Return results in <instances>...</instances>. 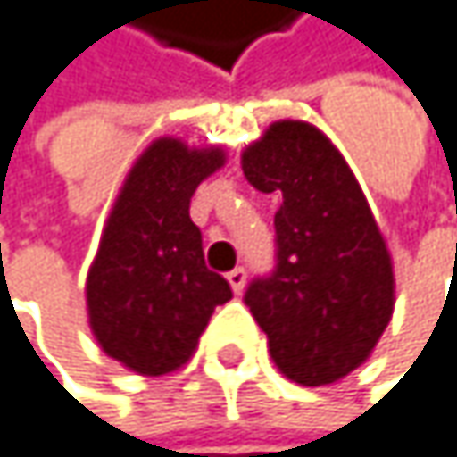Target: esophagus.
I'll return each mask as SVG.
<instances>
[{"instance_id": "esophagus-1", "label": "esophagus", "mask_w": 457, "mask_h": 457, "mask_svg": "<svg viewBox=\"0 0 457 457\" xmlns=\"http://www.w3.org/2000/svg\"><path fill=\"white\" fill-rule=\"evenodd\" d=\"M227 281H230V287H233L236 295H241L244 287H246V270H244V268H233L230 273H227Z\"/></svg>"}]
</instances>
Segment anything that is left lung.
<instances>
[{"label": "left lung", "instance_id": "obj_1", "mask_svg": "<svg viewBox=\"0 0 457 457\" xmlns=\"http://www.w3.org/2000/svg\"><path fill=\"white\" fill-rule=\"evenodd\" d=\"M246 181L281 195L276 268L246 306L278 371L306 387L369 361L395 306L393 260L369 200L338 148L306 121H276L244 156Z\"/></svg>", "mask_w": 457, "mask_h": 457}]
</instances>
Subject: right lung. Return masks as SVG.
I'll return each mask as SVG.
<instances>
[{
    "label": "right lung",
    "instance_id": "1",
    "mask_svg": "<svg viewBox=\"0 0 457 457\" xmlns=\"http://www.w3.org/2000/svg\"><path fill=\"white\" fill-rule=\"evenodd\" d=\"M224 151L154 140L132 165L105 221L86 278L88 325L103 352L129 371L162 377L181 369L216 306L233 298L205 268L189 203Z\"/></svg>",
    "mask_w": 457,
    "mask_h": 457
}]
</instances>
